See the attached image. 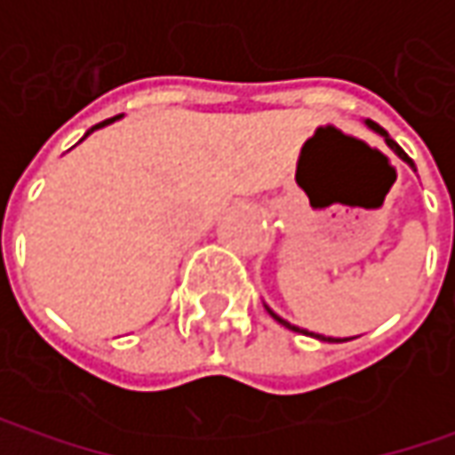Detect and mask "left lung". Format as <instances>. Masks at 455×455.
<instances>
[{
    "mask_svg": "<svg viewBox=\"0 0 455 455\" xmlns=\"http://www.w3.org/2000/svg\"><path fill=\"white\" fill-rule=\"evenodd\" d=\"M367 126H370V129H372V132H375V133H379V136L385 139V144H387V147H390V149H393L395 154H397V156H400V159L405 162V164L411 166L412 172H415V164H412V159H411V156H408V154H405V151L400 149L397 144H395L393 139H390V133L385 132L382 126H377V124H372V121H367ZM266 308H268V306H266ZM268 314H271V316H273V319H275V322L283 323L286 329H291V331H304V334H308V337H314V339L331 341V344H339V341H349V339H337V337H323V334H314V331H306V329H299V326H293V323H289V322H286V319H281V316H278L275 311H271V308H268ZM352 339H355V337H352Z\"/></svg>",
    "mask_w": 455,
    "mask_h": 455,
    "instance_id": "8db88e82",
    "label": "left lung"
}]
</instances>
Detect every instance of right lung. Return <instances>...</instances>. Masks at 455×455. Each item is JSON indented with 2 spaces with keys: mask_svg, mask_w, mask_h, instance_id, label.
<instances>
[{
  "mask_svg": "<svg viewBox=\"0 0 455 455\" xmlns=\"http://www.w3.org/2000/svg\"><path fill=\"white\" fill-rule=\"evenodd\" d=\"M116 118H121V116H114V118H106V121H100V124H96V126H93V129H91V132L85 133V136H91V133L96 132V129H103V126H108V124H114ZM85 136H83V139H85ZM83 139H80V141H83Z\"/></svg>",
  "mask_w": 455,
  "mask_h": 455,
  "instance_id": "1",
  "label": "right lung"
}]
</instances>
